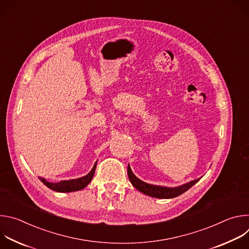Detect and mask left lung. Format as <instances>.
Returning a JSON list of instances; mask_svg holds the SVG:
<instances>
[{
	"instance_id": "left-lung-1",
	"label": "left lung",
	"mask_w": 249,
	"mask_h": 249,
	"mask_svg": "<svg viewBox=\"0 0 249 249\" xmlns=\"http://www.w3.org/2000/svg\"><path fill=\"white\" fill-rule=\"evenodd\" d=\"M128 176L130 182L132 185L141 191L142 193H144L146 195L156 197V198H161V199H168V198H174L181 195L185 191H187L189 188H191L195 183H197L200 179H196L193 181H190L189 183H186L184 185H181L179 187H175V188H168V187H162V186H157V185H151L146 182H143L140 180L139 178L134 175L132 172L130 165H128Z\"/></svg>"
}]
</instances>
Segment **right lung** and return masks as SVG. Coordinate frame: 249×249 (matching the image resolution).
<instances>
[{"label": "right lung", "instance_id": "right-lung-1", "mask_svg": "<svg viewBox=\"0 0 249 249\" xmlns=\"http://www.w3.org/2000/svg\"><path fill=\"white\" fill-rule=\"evenodd\" d=\"M95 167H96V162L94 164V166L92 167V169L90 170V172L89 174H87L84 177H81V178H77V179H72V180H64V181H60L57 183H51L48 182L47 180H45L44 178H41L39 177V179L41 180V182L46 185L48 188L57 191V192H73V191H79L84 189L92 179V177L94 175V171H95Z\"/></svg>", "mask_w": 249, "mask_h": 249}]
</instances>
